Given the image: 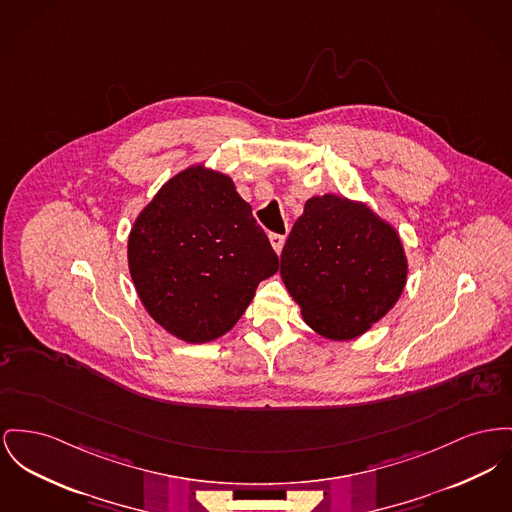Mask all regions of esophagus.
Wrapping results in <instances>:
<instances>
[{"label": "esophagus", "instance_id": "esophagus-1", "mask_svg": "<svg viewBox=\"0 0 512 512\" xmlns=\"http://www.w3.org/2000/svg\"><path fill=\"white\" fill-rule=\"evenodd\" d=\"M269 240H271L272 249H274L276 253H280V251H282V247H284L286 236H280V234H271V236H269Z\"/></svg>", "mask_w": 512, "mask_h": 512}]
</instances>
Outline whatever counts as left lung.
I'll return each instance as SVG.
<instances>
[{"mask_svg": "<svg viewBox=\"0 0 512 512\" xmlns=\"http://www.w3.org/2000/svg\"><path fill=\"white\" fill-rule=\"evenodd\" d=\"M398 232L365 203L327 193L307 199L280 255V276L303 321L352 340L383 319L406 286Z\"/></svg>", "mask_w": 512, "mask_h": 512, "instance_id": "8db88e82", "label": "left lung"}]
</instances>
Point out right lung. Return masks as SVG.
<instances>
[{
	"label": "right lung",
	"instance_id": "1",
	"mask_svg": "<svg viewBox=\"0 0 512 512\" xmlns=\"http://www.w3.org/2000/svg\"><path fill=\"white\" fill-rule=\"evenodd\" d=\"M129 272L152 319L189 344L226 334L278 271L267 234L230 176L195 164L166 181L127 240Z\"/></svg>",
	"mask_w": 512,
	"mask_h": 512
}]
</instances>
